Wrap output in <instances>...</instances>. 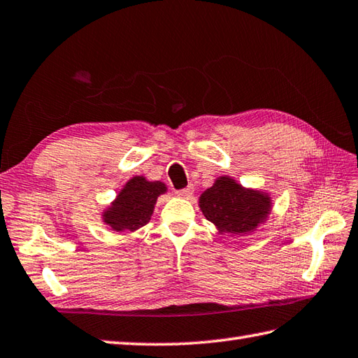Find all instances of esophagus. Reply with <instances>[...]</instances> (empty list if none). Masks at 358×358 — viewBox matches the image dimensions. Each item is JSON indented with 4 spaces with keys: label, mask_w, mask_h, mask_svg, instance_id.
<instances>
[{
    "label": "esophagus",
    "mask_w": 358,
    "mask_h": 358,
    "mask_svg": "<svg viewBox=\"0 0 358 358\" xmlns=\"http://www.w3.org/2000/svg\"><path fill=\"white\" fill-rule=\"evenodd\" d=\"M193 193H194V187L193 185H188L187 188H182V189H179V192H178V194L180 197H185V199H189V197L193 196Z\"/></svg>",
    "instance_id": "obj_1"
}]
</instances>
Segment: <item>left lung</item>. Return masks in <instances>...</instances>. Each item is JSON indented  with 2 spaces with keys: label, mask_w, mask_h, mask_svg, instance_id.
Listing matches in <instances>:
<instances>
[{
  "label": "left lung",
  "mask_w": 358,
  "mask_h": 358,
  "mask_svg": "<svg viewBox=\"0 0 358 358\" xmlns=\"http://www.w3.org/2000/svg\"><path fill=\"white\" fill-rule=\"evenodd\" d=\"M199 206L219 233L243 236L265 222L271 211V197L259 189L243 188L231 178L222 176L202 193Z\"/></svg>",
  "instance_id": "1"
}]
</instances>
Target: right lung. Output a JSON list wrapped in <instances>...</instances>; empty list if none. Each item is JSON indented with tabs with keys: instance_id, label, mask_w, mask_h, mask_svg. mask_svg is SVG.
<instances>
[{
	"instance_id": "obj_1",
	"label": "right lung",
	"mask_w": 358,
	"mask_h": 358,
	"mask_svg": "<svg viewBox=\"0 0 358 358\" xmlns=\"http://www.w3.org/2000/svg\"><path fill=\"white\" fill-rule=\"evenodd\" d=\"M166 192L164 182H150L134 176L119 192L112 205L102 213V220L113 231H136L148 224L157 197Z\"/></svg>"
}]
</instances>
